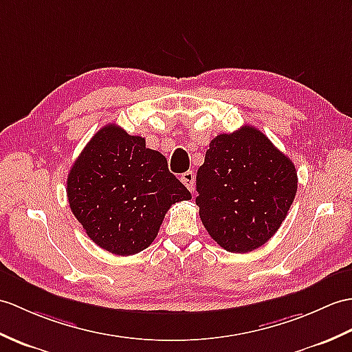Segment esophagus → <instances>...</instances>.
Returning a JSON list of instances; mask_svg holds the SVG:
<instances>
[{
    "label": "esophagus",
    "instance_id": "esophagus-1",
    "mask_svg": "<svg viewBox=\"0 0 352 352\" xmlns=\"http://www.w3.org/2000/svg\"><path fill=\"white\" fill-rule=\"evenodd\" d=\"M182 182L190 192L195 189V174L192 170H186L184 174H182Z\"/></svg>",
    "mask_w": 352,
    "mask_h": 352
}]
</instances>
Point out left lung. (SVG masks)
I'll use <instances>...</instances> for the list:
<instances>
[{
    "instance_id": "left-lung-1",
    "label": "left lung",
    "mask_w": 352,
    "mask_h": 352,
    "mask_svg": "<svg viewBox=\"0 0 352 352\" xmlns=\"http://www.w3.org/2000/svg\"><path fill=\"white\" fill-rule=\"evenodd\" d=\"M202 225L220 248L248 253L279 230L297 193V170L258 129L243 126L210 142L196 174Z\"/></svg>"
}]
</instances>
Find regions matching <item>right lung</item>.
Wrapping results in <instances>:
<instances>
[{"label": "right lung", "mask_w": 352, "mask_h": 352, "mask_svg": "<svg viewBox=\"0 0 352 352\" xmlns=\"http://www.w3.org/2000/svg\"><path fill=\"white\" fill-rule=\"evenodd\" d=\"M73 214L97 246L135 255L156 239L169 207L190 192L145 139L108 124L87 144L67 177Z\"/></svg>", "instance_id": "obj_1"}]
</instances>
